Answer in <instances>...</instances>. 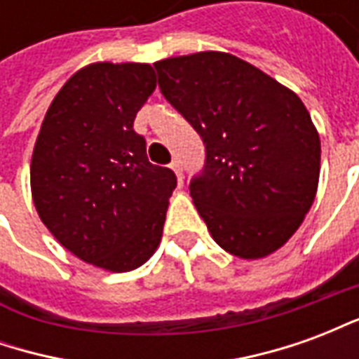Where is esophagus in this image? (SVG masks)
<instances>
[{
  "instance_id": "esophagus-1",
  "label": "esophagus",
  "mask_w": 359,
  "mask_h": 359,
  "mask_svg": "<svg viewBox=\"0 0 359 359\" xmlns=\"http://www.w3.org/2000/svg\"><path fill=\"white\" fill-rule=\"evenodd\" d=\"M169 167H171L172 171H175V175H177V177H179V179H180V175H182V165H180L179 159H172Z\"/></svg>"
}]
</instances>
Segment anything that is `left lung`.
Instances as JSON below:
<instances>
[{"mask_svg": "<svg viewBox=\"0 0 359 359\" xmlns=\"http://www.w3.org/2000/svg\"><path fill=\"white\" fill-rule=\"evenodd\" d=\"M165 100L200 134L190 196L233 256H269L316 200L321 142L298 95L242 59L202 51L154 63Z\"/></svg>", "mask_w": 359, "mask_h": 359, "instance_id": "left-lung-1", "label": "left lung"}]
</instances>
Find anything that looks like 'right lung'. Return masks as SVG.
I'll return each mask as SVG.
<instances>
[{
    "mask_svg": "<svg viewBox=\"0 0 359 359\" xmlns=\"http://www.w3.org/2000/svg\"><path fill=\"white\" fill-rule=\"evenodd\" d=\"M154 90L144 63L84 67L59 90L36 140L38 215L71 254L102 269H136L161 241L177 177L149 163L133 128Z\"/></svg>",
    "mask_w": 359,
    "mask_h": 359,
    "instance_id": "right-lung-1",
    "label": "right lung"
}]
</instances>
